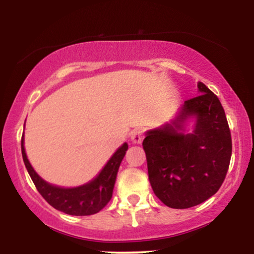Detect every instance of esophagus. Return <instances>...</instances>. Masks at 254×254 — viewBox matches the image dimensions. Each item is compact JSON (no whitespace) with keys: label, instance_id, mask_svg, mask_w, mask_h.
Here are the masks:
<instances>
[{"label":"esophagus","instance_id":"obj_1","mask_svg":"<svg viewBox=\"0 0 254 254\" xmlns=\"http://www.w3.org/2000/svg\"><path fill=\"white\" fill-rule=\"evenodd\" d=\"M131 141L135 144L141 143V142L143 141V131L139 129L133 130L132 132H131Z\"/></svg>","mask_w":254,"mask_h":254}]
</instances>
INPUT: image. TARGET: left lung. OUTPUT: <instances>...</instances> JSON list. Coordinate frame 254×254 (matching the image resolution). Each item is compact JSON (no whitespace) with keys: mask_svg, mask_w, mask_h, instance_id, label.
Wrapping results in <instances>:
<instances>
[{"mask_svg":"<svg viewBox=\"0 0 254 254\" xmlns=\"http://www.w3.org/2000/svg\"><path fill=\"white\" fill-rule=\"evenodd\" d=\"M199 95L186 100L172 124L145 132L143 149L155 196L173 209L205 202L218 191L228 172L232 136L220 100L198 82ZM196 119L190 134L186 119Z\"/></svg>","mask_w":254,"mask_h":254,"instance_id":"left-lung-1","label":"left lung"}]
</instances>
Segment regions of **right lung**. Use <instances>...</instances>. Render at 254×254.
I'll use <instances>...</instances> for the list:
<instances>
[{
  "instance_id": "right-lung-1",
  "label": "right lung",
  "mask_w": 254,
  "mask_h": 254,
  "mask_svg": "<svg viewBox=\"0 0 254 254\" xmlns=\"http://www.w3.org/2000/svg\"><path fill=\"white\" fill-rule=\"evenodd\" d=\"M127 150V143H124L113 154L105 167L92 182L78 188L64 189L51 185L43 180L33 170L24 147V136L21 138V153L25 166L32 182L44 199L57 210L75 216H88L97 214L112 198L113 188L122 160Z\"/></svg>"
}]
</instances>
